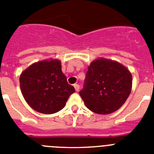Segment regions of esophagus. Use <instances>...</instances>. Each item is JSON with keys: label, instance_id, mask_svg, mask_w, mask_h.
I'll return each instance as SVG.
<instances>
[{"label": "esophagus", "instance_id": "34e87169", "mask_svg": "<svg viewBox=\"0 0 154 154\" xmlns=\"http://www.w3.org/2000/svg\"><path fill=\"white\" fill-rule=\"evenodd\" d=\"M74 87L76 92H79V85H78V84H75Z\"/></svg>", "mask_w": 154, "mask_h": 154}]
</instances>
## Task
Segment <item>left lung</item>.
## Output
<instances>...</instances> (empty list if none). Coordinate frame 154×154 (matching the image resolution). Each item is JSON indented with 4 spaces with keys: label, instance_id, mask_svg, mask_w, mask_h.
Wrapping results in <instances>:
<instances>
[{
    "label": "left lung",
    "instance_id": "1",
    "mask_svg": "<svg viewBox=\"0 0 154 154\" xmlns=\"http://www.w3.org/2000/svg\"><path fill=\"white\" fill-rule=\"evenodd\" d=\"M130 70L116 61L99 58L88 67L85 84L79 92L86 107L97 114H109L119 109L132 90Z\"/></svg>",
    "mask_w": 154,
    "mask_h": 154
}]
</instances>
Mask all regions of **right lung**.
<instances>
[{"instance_id":"obj_1","label":"right lung","mask_w":154,"mask_h":154,"mask_svg":"<svg viewBox=\"0 0 154 154\" xmlns=\"http://www.w3.org/2000/svg\"><path fill=\"white\" fill-rule=\"evenodd\" d=\"M20 88L25 101L37 112L52 114L65 107L75 88L69 85L58 59L35 62L20 75Z\"/></svg>"}]
</instances>
